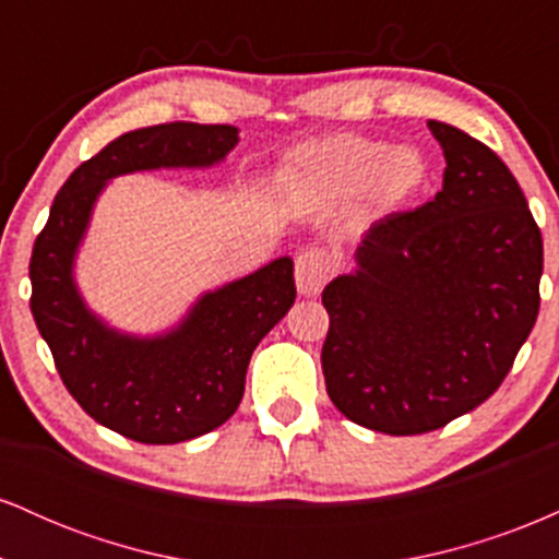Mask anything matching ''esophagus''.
I'll return each instance as SVG.
<instances>
[{
    "instance_id": "esophagus-1",
    "label": "esophagus",
    "mask_w": 559,
    "mask_h": 559,
    "mask_svg": "<svg viewBox=\"0 0 559 559\" xmlns=\"http://www.w3.org/2000/svg\"><path fill=\"white\" fill-rule=\"evenodd\" d=\"M331 273L333 260L325 249H305V252L297 254V262H294V278H297L299 294H305V297H316V294L323 292Z\"/></svg>"
}]
</instances>
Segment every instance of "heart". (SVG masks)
<instances>
[{
    "label": "heart",
    "instance_id": "obj_1",
    "mask_svg": "<svg viewBox=\"0 0 559 559\" xmlns=\"http://www.w3.org/2000/svg\"><path fill=\"white\" fill-rule=\"evenodd\" d=\"M426 159L415 146H391L360 133L307 144L294 157L292 183L307 202L338 207L360 197L373 213H391L426 183Z\"/></svg>",
    "mask_w": 559,
    "mask_h": 559
}]
</instances>
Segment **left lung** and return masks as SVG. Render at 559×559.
I'll return each instance as SVG.
<instances>
[{
  "label": "left lung",
  "instance_id": "8db88e82",
  "mask_svg": "<svg viewBox=\"0 0 559 559\" xmlns=\"http://www.w3.org/2000/svg\"><path fill=\"white\" fill-rule=\"evenodd\" d=\"M431 202L368 228L357 267L323 288L331 402L357 426L415 436L484 404L538 316L544 243L510 168L460 128Z\"/></svg>",
  "mask_w": 559,
  "mask_h": 559
}]
</instances>
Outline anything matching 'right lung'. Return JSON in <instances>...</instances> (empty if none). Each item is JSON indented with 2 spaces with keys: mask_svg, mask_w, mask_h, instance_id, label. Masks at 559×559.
<instances>
[{
  "mask_svg": "<svg viewBox=\"0 0 559 559\" xmlns=\"http://www.w3.org/2000/svg\"><path fill=\"white\" fill-rule=\"evenodd\" d=\"M239 128L163 123L123 133L70 173L31 254V312L57 373L96 423L141 444H178L223 426L239 407L254 346L297 299L292 258L202 294L176 329L131 336L83 301L75 252L110 178L157 168H210Z\"/></svg>",
  "mask_w": 559,
  "mask_h": 559,
  "instance_id": "obj_1",
  "label": "right lung"
}]
</instances>
